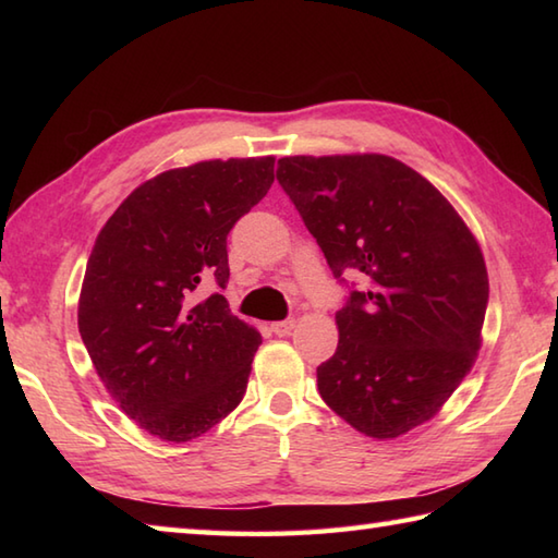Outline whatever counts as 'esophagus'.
I'll return each mask as SVG.
<instances>
[{"label": "esophagus", "instance_id": "obj_1", "mask_svg": "<svg viewBox=\"0 0 558 558\" xmlns=\"http://www.w3.org/2000/svg\"><path fill=\"white\" fill-rule=\"evenodd\" d=\"M294 328V322L292 318H286V322H276V324H270V330L272 333H276L278 338H286V336H290V330Z\"/></svg>", "mask_w": 558, "mask_h": 558}]
</instances>
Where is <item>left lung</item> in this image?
I'll return each mask as SVG.
<instances>
[{
    "label": "left lung",
    "mask_w": 558,
    "mask_h": 558,
    "mask_svg": "<svg viewBox=\"0 0 558 558\" xmlns=\"http://www.w3.org/2000/svg\"><path fill=\"white\" fill-rule=\"evenodd\" d=\"M276 180L348 288L338 350L316 369L318 393L366 436L414 429L477 357L489 302L477 240L441 192L396 158H280Z\"/></svg>",
    "instance_id": "obj_1"
}]
</instances>
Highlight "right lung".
<instances>
[{
  "mask_svg": "<svg viewBox=\"0 0 558 558\" xmlns=\"http://www.w3.org/2000/svg\"><path fill=\"white\" fill-rule=\"evenodd\" d=\"M276 158L206 160L134 189L93 246L78 333L108 393L141 429L192 441L240 405L258 330L225 288L228 234L268 194Z\"/></svg>",
  "mask_w": 558,
  "mask_h": 558,
  "instance_id": "right-lung-1",
  "label": "right lung"
}]
</instances>
